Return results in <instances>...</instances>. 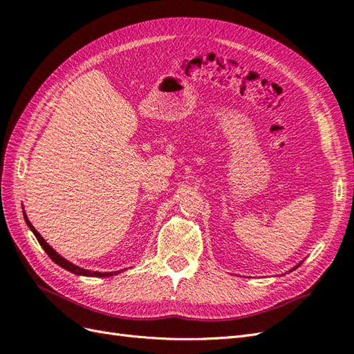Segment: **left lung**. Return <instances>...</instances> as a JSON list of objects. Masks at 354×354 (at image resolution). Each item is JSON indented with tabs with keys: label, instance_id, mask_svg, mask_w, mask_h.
<instances>
[{
	"label": "left lung",
	"instance_id": "obj_1",
	"mask_svg": "<svg viewBox=\"0 0 354 354\" xmlns=\"http://www.w3.org/2000/svg\"><path fill=\"white\" fill-rule=\"evenodd\" d=\"M298 266H299V264H298ZM298 266H297V267H298ZM297 267H295V269H297Z\"/></svg>",
	"mask_w": 354,
	"mask_h": 354
}]
</instances>
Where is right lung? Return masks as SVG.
Wrapping results in <instances>:
<instances>
[{
  "instance_id": "add662e5",
  "label": "right lung",
  "mask_w": 354,
  "mask_h": 354,
  "mask_svg": "<svg viewBox=\"0 0 354 354\" xmlns=\"http://www.w3.org/2000/svg\"><path fill=\"white\" fill-rule=\"evenodd\" d=\"M25 216V221H26V224L29 226V229L34 232V234H35V238L38 239V242H39V245L42 246V248H44V251L48 254V257L50 259L55 261L56 264H59L60 267H63V269L65 270H68V272H72V273H75V274H81V276H94V277H108V276H113V274H118L120 272H111V273H100V272H90V270H85V269H81V267H78V266H75V264H72V263H69L68 260H65L63 259V257H60L55 250L51 248V246L44 241V238L41 236V234L34 229V226H32V224L29 223V220H28V217H26V214H24Z\"/></svg>"
}]
</instances>
